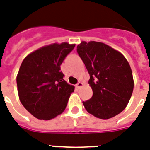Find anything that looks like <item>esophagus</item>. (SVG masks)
<instances>
[{"instance_id": "esophagus-1", "label": "esophagus", "mask_w": 150, "mask_h": 150, "mask_svg": "<svg viewBox=\"0 0 150 150\" xmlns=\"http://www.w3.org/2000/svg\"><path fill=\"white\" fill-rule=\"evenodd\" d=\"M83 86H84V84L82 83V82H79V83L76 85V88H81Z\"/></svg>"}]
</instances>
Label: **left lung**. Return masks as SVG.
<instances>
[{
	"instance_id": "left-lung-1",
	"label": "left lung",
	"mask_w": 150,
	"mask_h": 150,
	"mask_svg": "<svg viewBox=\"0 0 150 150\" xmlns=\"http://www.w3.org/2000/svg\"><path fill=\"white\" fill-rule=\"evenodd\" d=\"M77 52L90 75L93 95L83 102L95 117L109 119L122 112L132 96L134 81L132 69L123 54L98 41H81Z\"/></svg>"
}]
</instances>
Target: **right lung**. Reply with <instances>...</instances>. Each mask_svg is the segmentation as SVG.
Wrapping results in <instances>:
<instances>
[{"label": "right lung", "mask_w": 150, "mask_h": 150, "mask_svg": "<svg viewBox=\"0 0 150 150\" xmlns=\"http://www.w3.org/2000/svg\"><path fill=\"white\" fill-rule=\"evenodd\" d=\"M68 42L43 46L27 55L17 75L21 104L33 116L50 120L65 109L75 86L64 81L61 64L75 47Z\"/></svg>", "instance_id": "add662e5"}]
</instances>
